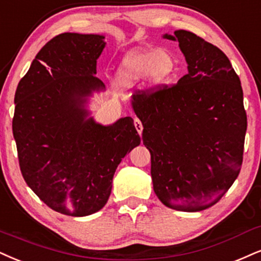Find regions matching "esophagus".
I'll use <instances>...</instances> for the list:
<instances>
[{"label":"esophagus","instance_id":"esophagus-1","mask_svg":"<svg viewBox=\"0 0 261 261\" xmlns=\"http://www.w3.org/2000/svg\"><path fill=\"white\" fill-rule=\"evenodd\" d=\"M134 125H136L138 133H139L140 136H141V133H143V124H141L140 120H138V118H136V120H134Z\"/></svg>","mask_w":261,"mask_h":261}]
</instances>
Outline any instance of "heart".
Wrapping results in <instances>:
<instances>
[{"instance_id": "heart-1", "label": "heart", "mask_w": 261, "mask_h": 261, "mask_svg": "<svg viewBox=\"0 0 261 261\" xmlns=\"http://www.w3.org/2000/svg\"><path fill=\"white\" fill-rule=\"evenodd\" d=\"M176 67V58L170 50L140 48L124 57L116 72V83L128 88L149 76L151 85L160 87L174 76Z\"/></svg>"}]
</instances>
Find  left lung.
I'll return each mask as SVG.
<instances>
[{
  "label": "left lung",
  "instance_id": "1",
  "mask_svg": "<svg viewBox=\"0 0 261 261\" xmlns=\"http://www.w3.org/2000/svg\"><path fill=\"white\" fill-rule=\"evenodd\" d=\"M188 73L173 86L137 91L133 109L151 153L153 191L167 207L199 212L217 203L240 174L247 115L240 77L218 47L176 30Z\"/></svg>",
  "mask_w": 261,
  "mask_h": 261
}]
</instances>
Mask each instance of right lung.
Returning a JSON list of instances; mask_svg holds the SVG:
<instances>
[{"label": "right lung", "mask_w": 261, "mask_h": 261, "mask_svg": "<svg viewBox=\"0 0 261 261\" xmlns=\"http://www.w3.org/2000/svg\"><path fill=\"white\" fill-rule=\"evenodd\" d=\"M104 38L76 32L52 38L14 96L12 127L22 178L48 207L71 217L104 207L116 168L140 144L132 117L110 125L88 117V98L105 89L94 76Z\"/></svg>", "instance_id": "1"}]
</instances>
